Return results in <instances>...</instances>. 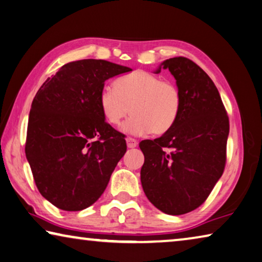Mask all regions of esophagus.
<instances>
[{
  "label": "esophagus",
  "instance_id": "1",
  "mask_svg": "<svg viewBox=\"0 0 262 262\" xmlns=\"http://www.w3.org/2000/svg\"><path fill=\"white\" fill-rule=\"evenodd\" d=\"M138 140L133 139V138H127V147L128 148H136L138 147Z\"/></svg>",
  "mask_w": 262,
  "mask_h": 262
}]
</instances>
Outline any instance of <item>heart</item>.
Segmentation results:
<instances>
[{
	"label": "heart",
	"mask_w": 262,
	"mask_h": 262,
	"mask_svg": "<svg viewBox=\"0 0 262 262\" xmlns=\"http://www.w3.org/2000/svg\"><path fill=\"white\" fill-rule=\"evenodd\" d=\"M99 103L103 118L112 126H119L132 111L133 115L122 127L124 132L162 135L180 116L182 94L175 82L138 70L116 79L114 87H103Z\"/></svg>",
	"instance_id": "1"
}]
</instances>
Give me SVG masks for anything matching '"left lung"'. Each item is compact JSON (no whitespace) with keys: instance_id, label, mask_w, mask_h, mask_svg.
I'll list each match as a JSON object with an SVG mask.
<instances>
[{"instance_id":"8db88e82","label":"left lung","mask_w":262,"mask_h":262,"mask_svg":"<svg viewBox=\"0 0 262 262\" xmlns=\"http://www.w3.org/2000/svg\"><path fill=\"white\" fill-rule=\"evenodd\" d=\"M162 66L176 79L182 108L161 138L140 142L141 183L154 206L180 215L201 206L222 177L230 122L217 87L196 63L170 58L156 73Z\"/></svg>"}]
</instances>
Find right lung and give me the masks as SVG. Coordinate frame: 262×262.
Returning <instances> with one entry per match:
<instances>
[{
  "label": "right lung",
  "instance_id": "obj_1",
  "mask_svg": "<svg viewBox=\"0 0 262 262\" xmlns=\"http://www.w3.org/2000/svg\"><path fill=\"white\" fill-rule=\"evenodd\" d=\"M132 69L102 59L61 66L32 101L26 155L41 196L65 211L100 198L127 150L124 136L105 121L99 94L105 81Z\"/></svg>",
  "mask_w": 262,
  "mask_h": 262
}]
</instances>
